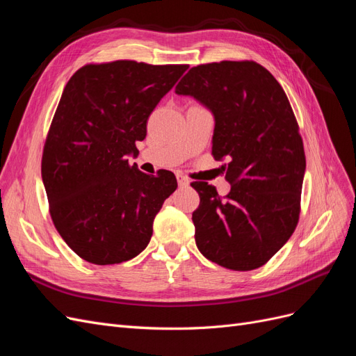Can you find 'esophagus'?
I'll list each match as a JSON object with an SVG mask.
<instances>
[{
  "mask_svg": "<svg viewBox=\"0 0 356 356\" xmlns=\"http://www.w3.org/2000/svg\"><path fill=\"white\" fill-rule=\"evenodd\" d=\"M177 181H178V184H179L181 187H186V186H188V179H187L184 175L177 174Z\"/></svg>",
  "mask_w": 356,
  "mask_h": 356,
  "instance_id": "obj_1",
  "label": "esophagus"
}]
</instances>
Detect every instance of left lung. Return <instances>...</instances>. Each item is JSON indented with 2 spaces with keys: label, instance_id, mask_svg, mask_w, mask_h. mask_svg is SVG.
<instances>
[{
  "label": "left lung",
  "instance_id": "8db88e82",
  "mask_svg": "<svg viewBox=\"0 0 356 356\" xmlns=\"http://www.w3.org/2000/svg\"><path fill=\"white\" fill-rule=\"evenodd\" d=\"M212 113V154L225 160L232 190L221 197L208 182H191L196 245L230 270H254L294 233L306 157L298 124L281 84L254 60L193 67L175 88Z\"/></svg>",
  "mask_w": 356,
  "mask_h": 356
}]
</instances>
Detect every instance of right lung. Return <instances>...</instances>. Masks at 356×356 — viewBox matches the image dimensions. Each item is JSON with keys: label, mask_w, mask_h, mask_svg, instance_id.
Masks as SVG:
<instances>
[{"label": "right lung", "mask_w": 356, "mask_h": 356, "mask_svg": "<svg viewBox=\"0 0 356 356\" xmlns=\"http://www.w3.org/2000/svg\"><path fill=\"white\" fill-rule=\"evenodd\" d=\"M188 65L135 60L89 63L60 96L42 149L41 177L56 230L92 264L131 260L153 234V221L178 187L170 170L147 175L129 156L147 120Z\"/></svg>", "instance_id": "right-lung-1"}]
</instances>
